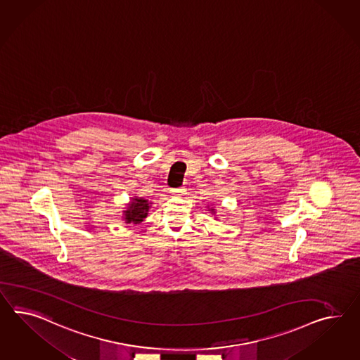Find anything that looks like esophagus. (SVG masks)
I'll return each instance as SVG.
<instances>
[{"label":"esophagus","mask_w":360,"mask_h":360,"mask_svg":"<svg viewBox=\"0 0 360 360\" xmlns=\"http://www.w3.org/2000/svg\"><path fill=\"white\" fill-rule=\"evenodd\" d=\"M169 192L176 195H181L185 193V188H172V189H169Z\"/></svg>","instance_id":"34e87169"}]
</instances>
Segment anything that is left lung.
<instances>
[{"mask_svg":"<svg viewBox=\"0 0 360 360\" xmlns=\"http://www.w3.org/2000/svg\"><path fill=\"white\" fill-rule=\"evenodd\" d=\"M210 212H212V214H215V209H210Z\"/></svg>","mask_w":360,"mask_h":360,"instance_id":"obj_1","label":"left lung"}]
</instances>
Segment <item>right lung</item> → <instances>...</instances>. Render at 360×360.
Listing matches in <instances>:
<instances>
[{"label": "right lung", "mask_w": 360, "mask_h": 360, "mask_svg": "<svg viewBox=\"0 0 360 360\" xmlns=\"http://www.w3.org/2000/svg\"><path fill=\"white\" fill-rule=\"evenodd\" d=\"M151 202L141 197H133L130 203H128V209L124 212L125 223L137 224L143 221L148 217V209Z\"/></svg>", "instance_id": "add662e5"}]
</instances>
